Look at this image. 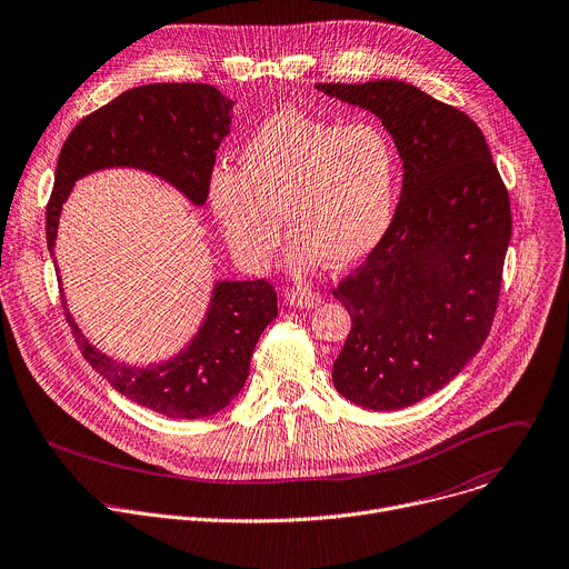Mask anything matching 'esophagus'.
<instances>
[{
    "instance_id": "1",
    "label": "esophagus",
    "mask_w": 569,
    "mask_h": 569,
    "mask_svg": "<svg viewBox=\"0 0 569 569\" xmlns=\"http://www.w3.org/2000/svg\"><path fill=\"white\" fill-rule=\"evenodd\" d=\"M286 301L290 306H299V308H316L325 301V297L320 292H313V290H301V288H292L286 292Z\"/></svg>"
}]
</instances>
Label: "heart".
<instances>
[{
    "instance_id": "obj_1",
    "label": "heart",
    "mask_w": 569,
    "mask_h": 569,
    "mask_svg": "<svg viewBox=\"0 0 569 569\" xmlns=\"http://www.w3.org/2000/svg\"><path fill=\"white\" fill-rule=\"evenodd\" d=\"M209 197L247 266H268L286 213L290 272L306 274L322 261L349 268L377 249L392 222L397 149L377 122L340 127L279 111L244 142L240 170H213Z\"/></svg>"
}]
</instances>
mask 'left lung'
<instances>
[{"label":"left lung","mask_w":569,"mask_h":569,"mask_svg":"<svg viewBox=\"0 0 569 569\" xmlns=\"http://www.w3.org/2000/svg\"><path fill=\"white\" fill-rule=\"evenodd\" d=\"M316 88L375 113L403 163L383 240L333 288L351 316L333 386L370 410L406 408L447 386L490 333L512 229L508 190L475 120L420 88Z\"/></svg>","instance_id":"1"}]
</instances>
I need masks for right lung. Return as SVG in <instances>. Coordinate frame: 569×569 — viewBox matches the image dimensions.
<instances>
[{
	"mask_svg": "<svg viewBox=\"0 0 569 569\" xmlns=\"http://www.w3.org/2000/svg\"><path fill=\"white\" fill-rule=\"evenodd\" d=\"M231 107L233 101L209 83H149L86 116L59 153L44 213L49 251L74 181L101 168L147 170L201 206L216 151L229 133ZM274 318L277 292L270 281H218L199 333L179 356L163 366L129 368L97 351L66 308L72 336L94 372L127 399L174 420L209 418L231 403L247 381L258 338Z\"/></svg>",
	"mask_w": 569,
	"mask_h": 569,
	"instance_id": "obj_1",
	"label": "right lung"
}]
</instances>
